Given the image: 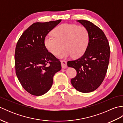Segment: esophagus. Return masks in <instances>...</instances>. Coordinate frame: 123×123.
<instances>
[{
    "label": "esophagus",
    "mask_w": 123,
    "mask_h": 123,
    "mask_svg": "<svg viewBox=\"0 0 123 123\" xmlns=\"http://www.w3.org/2000/svg\"><path fill=\"white\" fill-rule=\"evenodd\" d=\"M61 66L62 68L63 69H66L68 67L67 66V62L66 61H61Z\"/></svg>",
    "instance_id": "34e87169"
}]
</instances>
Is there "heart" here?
<instances>
[{
	"label": "heart",
	"instance_id": "obj_1",
	"mask_svg": "<svg viewBox=\"0 0 123 123\" xmlns=\"http://www.w3.org/2000/svg\"><path fill=\"white\" fill-rule=\"evenodd\" d=\"M53 35L46 36L45 45L49 51L55 56L61 53L64 48V51L60 55L62 57L73 56L77 58L82 56L89 40L88 31L83 26L62 24L54 30Z\"/></svg>",
	"mask_w": 123,
	"mask_h": 123
}]
</instances>
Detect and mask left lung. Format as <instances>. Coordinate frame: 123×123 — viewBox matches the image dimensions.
<instances>
[{"label": "left lung", "instance_id": "1", "mask_svg": "<svg viewBox=\"0 0 123 123\" xmlns=\"http://www.w3.org/2000/svg\"><path fill=\"white\" fill-rule=\"evenodd\" d=\"M88 31V45L84 54L74 61L67 62L74 68L77 75L71 80L75 89L83 93L97 89L105 77L110 57V47L107 38L100 28L88 20H78Z\"/></svg>", "mask_w": 123, "mask_h": 123}]
</instances>
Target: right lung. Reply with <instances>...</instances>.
I'll return each instance as SVG.
<instances>
[{"label": "right lung", "instance_id": "1", "mask_svg": "<svg viewBox=\"0 0 123 123\" xmlns=\"http://www.w3.org/2000/svg\"><path fill=\"white\" fill-rule=\"evenodd\" d=\"M33 24L18 40L15 49L16 74L24 89L34 96L43 95L50 89L53 78L61 69V62L46 48L47 34L61 22Z\"/></svg>", "mask_w": 123, "mask_h": 123}]
</instances>
